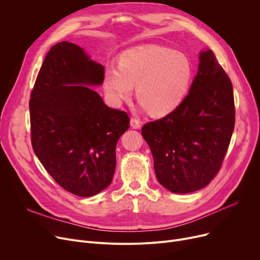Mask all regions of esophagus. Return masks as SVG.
I'll return each instance as SVG.
<instances>
[{
  "label": "esophagus",
  "instance_id": "obj_1",
  "mask_svg": "<svg viewBox=\"0 0 260 260\" xmlns=\"http://www.w3.org/2000/svg\"><path fill=\"white\" fill-rule=\"evenodd\" d=\"M131 126L133 128H139L140 127V120L137 118H131Z\"/></svg>",
  "mask_w": 260,
  "mask_h": 260
}]
</instances>
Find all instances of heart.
Instances as JSON below:
<instances>
[{"instance_id":"obj_1","label":"heart","mask_w":260,"mask_h":260,"mask_svg":"<svg viewBox=\"0 0 260 260\" xmlns=\"http://www.w3.org/2000/svg\"><path fill=\"white\" fill-rule=\"evenodd\" d=\"M192 77V63L185 54L147 45L124 51L119 66L108 67L103 88L109 99L118 106L132 95L137 84L142 108L149 109L154 116H165L182 105Z\"/></svg>"}]
</instances>
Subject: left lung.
I'll list each match as a JSON object with an SVG mask.
<instances>
[{"label": "left lung", "mask_w": 260, "mask_h": 260, "mask_svg": "<svg viewBox=\"0 0 260 260\" xmlns=\"http://www.w3.org/2000/svg\"><path fill=\"white\" fill-rule=\"evenodd\" d=\"M234 123L231 80L212 50L202 51L198 74L182 105L141 129L159 183L175 193L208 185L221 166Z\"/></svg>", "instance_id": "1"}]
</instances>
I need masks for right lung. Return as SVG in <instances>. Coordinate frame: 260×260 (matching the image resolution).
Here are the masks:
<instances>
[{
	"instance_id": "obj_1",
	"label": "right lung",
	"mask_w": 260,
	"mask_h": 260,
	"mask_svg": "<svg viewBox=\"0 0 260 260\" xmlns=\"http://www.w3.org/2000/svg\"><path fill=\"white\" fill-rule=\"evenodd\" d=\"M103 77L102 64L61 42L46 55L29 101L37 157L59 186L83 198L112 183L116 145L129 128L127 114L109 108L90 88Z\"/></svg>"
}]
</instances>
